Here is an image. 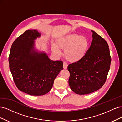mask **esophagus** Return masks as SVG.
I'll return each instance as SVG.
<instances>
[{
	"mask_svg": "<svg viewBox=\"0 0 122 122\" xmlns=\"http://www.w3.org/2000/svg\"><path fill=\"white\" fill-rule=\"evenodd\" d=\"M68 67V64L66 63V62H64V64H63V68L64 69H67Z\"/></svg>",
	"mask_w": 122,
	"mask_h": 122,
	"instance_id": "obj_1",
	"label": "esophagus"
}]
</instances>
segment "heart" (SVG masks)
I'll list each match as a JSON object with an SVG mask.
<instances>
[{
  "instance_id": "1",
  "label": "heart",
  "mask_w": 122,
  "mask_h": 122,
  "mask_svg": "<svg viewBox=\"0 0 122 122\" xmlns=\"http://www.w3.org/2000/svg\"><path fill=\"white\" fill-rule=\"evenodd\" d=\"M56 45L53 44L51 46L55 54L61 55L59 48L65 50L64 55L66 60L75 62L84 57L89 48L90 43L86 38L80 35L72 34L59 38L56 41Z\"/></svg>"
}]
</instances>
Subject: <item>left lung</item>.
Wrapping results in <instances>:
<instances>
[{
  "label": "left lung",
  "mask_w": 122,
  "mask_h": 122,
  "mask_svg": "<svg viewBox=\"0 0 122 122\" xmlns=\"http://www.w3.org/2000/svg\"><path fill=\"white\" fill-rule=\"evenodd\" d=\"M84 57L69 64V84L72 91L79 95L93 93L105 83L111 63L109 46L106 41L96 32Z\"/></svg>",
  "instance_id": "1"
}]
</instances>
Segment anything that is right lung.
I'll return each mask as SVG.
<instances>
[{"label":"right lung","instance_id":"obj_1","mask_svg":"<svg viewBox=\"0 0 122 122\" xmlns=\"http://www.w3.org/2000/svg\"><path fill=\"white\" fill-rule=\"evenodd\" d=\"M41 37L36 29H28L13 42L9 57L10 69L17 88L32 96L44 95L51 90L63 62L52 61L35 47Z\"/></svg>","mask_w":122,"mask_h":122}]
</instances>
